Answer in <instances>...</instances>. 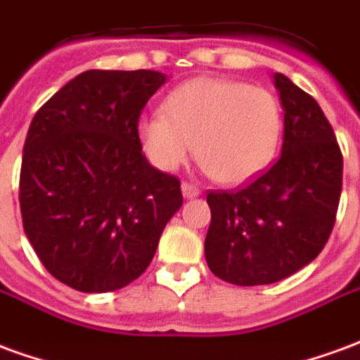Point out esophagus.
<instances>
[{
	"instance_id": "1",
	"label": "esophagus",
	"mask_w": 360,
	"mask_h": 360,
	"mask_svg": "<svg viewBox=\"0 0 360 360\" xmlns=\"http://www.w3.org/2000/svg\"><path fill=\"white\" fill-rule=\"evenodd\" d=\"M181 191H183L185 198H196V196H200V188L193 185V183H187V181L181 185Z\"/></svg>"
}]
</instances>
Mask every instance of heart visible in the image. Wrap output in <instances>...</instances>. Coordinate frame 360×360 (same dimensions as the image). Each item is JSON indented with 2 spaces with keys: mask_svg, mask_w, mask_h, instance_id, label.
<instances>
[{
  "mask_svg": "<svg viewBox=\"0 0 360 360\" xmlns=\"http://www.w3.org/2000/svg\"><path fill=\"white\" fill-rule=\"evenodd\" d=\"M281 110L266 89L233 79H193L167 96L164 115L139 121V139L152 164L175 172L195 156L212 179L241 183L264 167L278 146Z\"/></svg>",
  "mask_w": 360,
  "mask_h": 360,
  "instance_id": "heart-1",
  "label": "heart"
}]
</instances>
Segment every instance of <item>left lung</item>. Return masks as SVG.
<instances>
[{
	"label": "left lung",
	"instance_id": "left-lung-1",
	"mask_svg": "<svg viewBox=\"0 0 360 360\" xmlns=\"http://www.w3.org/2000/svg\"><path fill=\"white\" fill-rule=\"evenodd\" d=\"M274 84L285 111L281 156L249 185L206 195V262L235 285L276 283L310 264L340 206L343 156L330 121L285 75H274Z\"/></svg>",
	"mask_w": 360,
	"mask_h": 360
}]
</instances>
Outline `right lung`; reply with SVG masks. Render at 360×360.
Returning a JSON list of instances; mask_svg holds the SVG:
<instances>
[{"label": "right lung", "mask_w": 360, "mask_h": 360, "mask_svg": "<svg viewBox=\"0 0 360 360\" xmlns=\"http://www.w3.org/2000/svg\"><path fill=\"white\" fill-rule=\"evenodd\" d=\"M158 71H84L36 111L22 148V227L44 268L82 293L141 276L183 204L175 175L148 164L139 139Z\"/></svg>", "instance_id": "right-lung-1"}]
</instances>
